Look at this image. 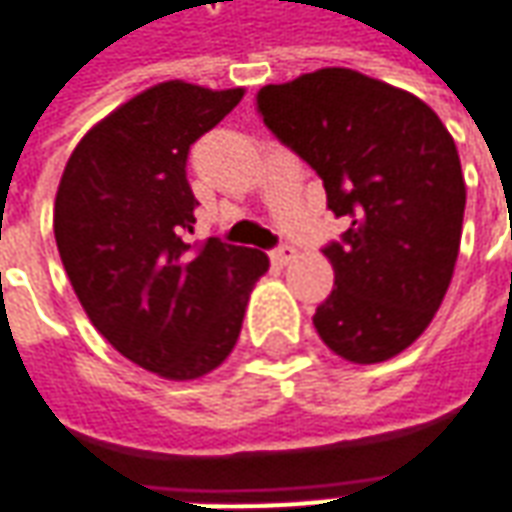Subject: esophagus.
<instances>
[{"mask_svg": "<svg viewBox=\"0 0 512 512\" xmlns=\"http://www.w3.org/2000/svg\"><path fill=\"white\" fill-rule=\"evenodd\" d=\"M294 257H297V249L289 246V243H283V246L272 249V260L277 263V266H286V263H291Z\"/></svg>", "mask_w": 512, "mask_h": 512, "instance_id": "esophagus-1", "label": "esophagus"}]
</instances>
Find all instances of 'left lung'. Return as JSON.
Here are the masks:
<instances>
[{
	"label": "left lung",
	"mask_w": 512,
	"mask_h": 512,
	"mask_svg": "<svg viewBox=\"0 0 512 512\" xmlns=\"http://www.w3.org/2000/svg\"><path fill=\"white\" fill-rule=\"evenodd\" d=\"M257 113L348 221L323 249L337 289L314 311L320 340L360 365L397 357L431 326L459 255L465 178L445 124L411 93L345 67L266 84Z\"/></svg>",
	"instance_id": "obj_1"
}]
</instances>
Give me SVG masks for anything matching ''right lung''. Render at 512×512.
<instances>
[{
  "instance_id": "right-lung-1",
  "label": "right lung",
  "mask_w": 512,
  "mask_h": 512,
  "mask_svg": "<svg viewBox=\"0 0 512 512\" xmlns=\"http://www.w3.org/2000/svg\"><path fill=\"white\" fill-rule=\"evenodd\" d=\"M240 98V87L155 84L81 138L56 192V246L90 323L158 377L215 371L269 269L249 246L186 243L198 206L186 181L189 147Z\"/></svg>"
}]
</instances>
